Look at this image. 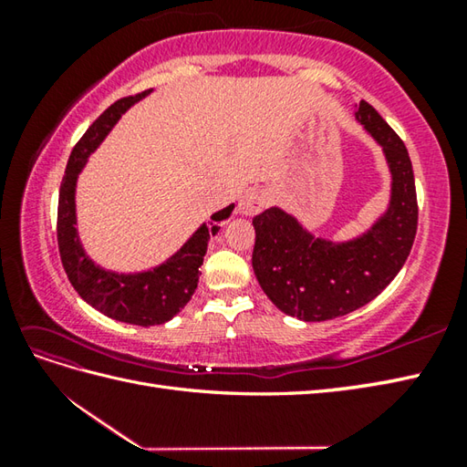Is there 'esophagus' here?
Returning <instances> with one entry per match:
<instances>
[{"instance_id": "34e87169", "label": "esophagus", "mask_w": 467, "mask_h": 467, "mask_svg": "<svg viewBox=\"0 0 467 467\" xmlns=\"http://www.w3.org/2000/svg\"><path fill=\"white\" fill-rule=\"evenodd\" d=\"M266 204H269V192L263 191V188H251V191H246L241 196L239 213L244 216H254L259 214Z\"/></svg>"}]
</instances>
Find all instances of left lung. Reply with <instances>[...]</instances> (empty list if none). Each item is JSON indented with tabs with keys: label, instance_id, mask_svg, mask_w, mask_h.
<instances>
[{
	"label": "left lung",
	"instance_id": "8db88e82",
	"mask_svg": "<svg viewBox=\"0 0 467 467\" xmlns=\"http://www.w3.org/2000/svg\"><path fill=\"white\" fill-rule=\"evenodd\" d=\"M355 118L381 144L391 171V202L365 234L347 243L317 239L281 208L253 218V269L266 296L286 315L327 321L373 301L408 261L418 233L413 168L401 138L365 100Z\"/></svg>",
	"mask_w": 467,
	"mask_h": 467
}]
</instances>
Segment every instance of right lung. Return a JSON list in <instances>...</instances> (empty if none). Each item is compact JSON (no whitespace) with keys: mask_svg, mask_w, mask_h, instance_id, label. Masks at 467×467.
Segmentation results:
<instances>
[{"mask_svg":"<svg viewBox=\"0 0 467 467\" xmlns=\"http://www.w3.org/2000/svg\"><path fill=\"white\" fill-rule=\"evenodd\" d=\"M150 90L128 96L114 102L98 120L88 128L86 134L78 140L66 166V172L59 186L57 198V249L62 256L64 271L69 283L82 299L94 309L104 313L110 319L150 327L171 321L172 317L191 301L198 285V269L204 261L206 246L211 236L216 234L218 226L208 228L202 224L184 243V246L171 259L152 271L136 275L108 273L94 265L84 253L76 231V181L90 156L104 136L110 132L128 108L140 100ZM234 204L213 214V223L224 221L231 216Z\"/></svg>","mask_w":467,"mask_h":467,"instance_id":"1","label":"right lung"}]
</instances>
